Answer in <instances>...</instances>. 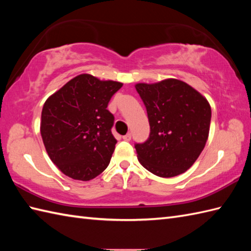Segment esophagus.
Instances as JSON below:
<instances>
[{"label": "esophagus", "instance_id": "34e87169", "mask_svg": "<svg viewBox=\"0 0 251 251\" xmlns=\"http://www.w3.org/2000/svg\"><path fill=\"white\" fill-rule=\"evenodd\" d=\"M123 139H124L125 141H129L131 139V134H127L125 136H123Z\"/></svg>", "mask_w": 251, "mask_h": 251}]
</instances>
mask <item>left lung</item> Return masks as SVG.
<instances>
[{
    "label": "left lung",
    "mask_w": 251,
    "mask_h": 251,
    "mask_svg": "<svg viewBox=\"0 0 251 251\" xmlns=\"http://www.w3.org/2000/svg\"><path fill=\"white\" fill-rule=\"evenodd\" d=\"M145 103L150 137L135 146L138 161L163 178L186 172L199 158L209 135L211 108L208 100L177 78L135 85Z\"/></svg>",
    "instance_id": "1"
}]
</instances>
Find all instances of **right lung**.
<instances>
[{
	"instance_id": "right-lung-1",
	"label": "right lung",
	"mask_w": 251,
	"mask_h": 251,
	"mask_svg": "<svg viewBox=\"0 0 251 251\" xmlns=\"http://www.w3.org/2000/svg\"><path fill=\"white\" fill-rule=\"evenodd\" d=\"M123 83L79 74L50 96L41 116V136L51 162L74 180L89 181L108 167L116 139L106 110Z\"/></svg>"
}]
</instances>
